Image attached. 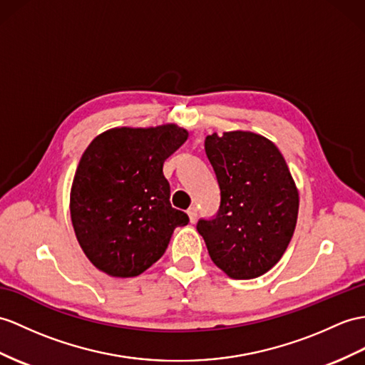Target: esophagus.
<instances>
[{
  "instance_id": "obj_1",
  "label": "esophagus",
  "mask_w": 365,
  "mask_h": 365,
  "mask_svg": "<svg viewBox=\"0 0 365 365\" xmlns=\"http://www.w3.org/2000/svg\"><path fill=\"white\" fill-rule=\"evenodd\" d=\"M187 215H189L190 223H195V221H197V218H198V210H197V207H193V206L189 207Z\"/></svg>"
}]
</instances>
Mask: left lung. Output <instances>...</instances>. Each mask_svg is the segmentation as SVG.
Wrapping results in <instances>:
<instances>
[{
	"label": "left lung",
	"instance_id": "1",
	"mask_svg": "<svg viewBox=\"0 0 365 365\" xmlns=\"http://www.w3.org/2000/svg\"><path fill=\"white\" fill-rule=\"evenodd\" d=\"M204 148L221 202L217 217L200 220L197 230L212 262L229 277H259L282 259L294 234L296 182L279 148L257 133H213Z\"/></svg>",
	"mask_w": 365,
	"mask_h": 365
}]
</instances>
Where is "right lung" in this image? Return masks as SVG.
I'll use <instances>...</instances> for the list:
<instances>
[{
	"label": "right lung",
	"instance_id": "add662e5",
	"mask_svg": "<svg viewBox=\"0 0 365 365\" xmlns=\"http://www.w3.org/2000/svg\"><path fill=\"white\" fill-rule=\"evenodd\" d=\"M189 138L176 123L118 127L96 136L71 187V221L82 251L111 277H136L161 259L187 213L170 204L164 161Z\"/></svg>",
	"mask_w": 365,
	"mask_h": 365
}]
</instances>
